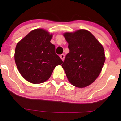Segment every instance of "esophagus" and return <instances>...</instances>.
Listing matches in <instances>:
<instances>
[{
  "mask_svg": "<svg viewBox=\"0 0 121 121\" xmlns=\"http://www.w3.org/2000/svg\"><path fill=\"white\" fill-rule=\"evenodd\" d=\"M59 57H60V58L61 59H62V60L63 61L64 60V57H65V56H64V54H61V55H60V56H59Z\"/></svg>",
  "mask_w": 121,
  "mask_h": 121,
  "instance_id": "esophagus-1",
  "label": "esophagus"
}]
</instances>
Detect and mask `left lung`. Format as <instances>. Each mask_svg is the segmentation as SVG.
Instances as JSON below:
<instances>
[{
    "label": "left lung",
    "mask_w": 121,
    "mask_h": 121,
    "mask_svg": "<svg viewBox=\"0 0 121 121\" xmlns=\"http://www.w3.org/2000/svg\"><path fill=\"white\" fill-rule=\"evenodd\" d=\"M69 52L62 67L69 82L76 87L92 84L101 72L105 61L103 46L93 35L86 30L64 34Z\"/></svg>",
    "instance_id": "1"
}]
</instances>
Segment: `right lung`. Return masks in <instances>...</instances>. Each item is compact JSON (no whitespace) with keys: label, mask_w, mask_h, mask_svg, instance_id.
Here are the masks:
<instances>
[{"label":"right lung","mask_w":121,"mask_h":121,"mask_svg":"<svg viewBox=\"0 0 121 121\" xmlns=\"http://www.w3.org/2000/svg\"><path fill=\"white\" fill-rule=\"evenodd\" d=\"M52 35L42 29L31 31L17 43L14 58L19 72L32 84L42 83L50 78L54 68L63 63L51 43Z\"/></svg>","instance_id":"add662e5"}]
</instances>
